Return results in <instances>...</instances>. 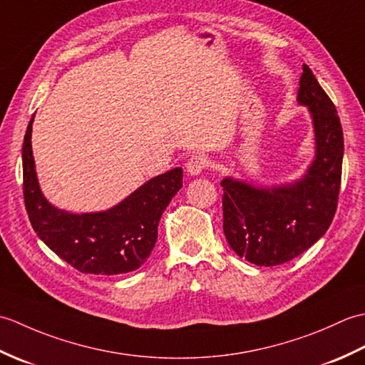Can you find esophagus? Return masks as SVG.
<instances>
[{
  "mask_svg": "<svg viewBox=\"0 0 365 365\" xmlns=\"http://www.w3.org/2000/svg\"><path fill=\"white\" fill-rule=\"evenodd\" d=\"M185 166H187V173L190 175H199L207 166V158L204 155H192Z\"/></svg>",
  "mask_w": 365,
  "mask_h": 365,
  "instance_id": "esophagus-1",
  "label": "esophagus"
}]
</instances>
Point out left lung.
Wrapping results in <instances>:
<instances>
[{"mask_svg":"<svg viewBox=\"0 0 365 365\" xmlns=\"http://www.w3.org/2000/svg\"><path fill=\"white\" fill-rule=\"evenodd\" d=\"M298 103L307 106L315 135V157L294 182L257 187L224 177V235L240 257L274 267L307 251L334 218L342 178L344 133L337 110L306 64Z\"/></svg>","mask_w":365,"mask_h":365,"instance_id":"8db88e82","label":"left lung"}]
</instances>
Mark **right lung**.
Segmentation results:
<instances>
[{"instance_id":"obj_1","label":"right lung","mask_w":365,"mask_h":365,"mask_svg":"<svg viewBox=\"0 0 365 365\" xmlns=\"http://www.w3.org/2000/svg\"><path fill=\"white\" fill-rule=\"evenodd\" d=\"M34 115L23 139V195L37 237L81 273L114 276L135 271L157 243L158 222L182 188L183 170L174 168L147 180L103 212L71 213L50 204L37 180L31 145Z\"/></svg>"}]
</instances>
